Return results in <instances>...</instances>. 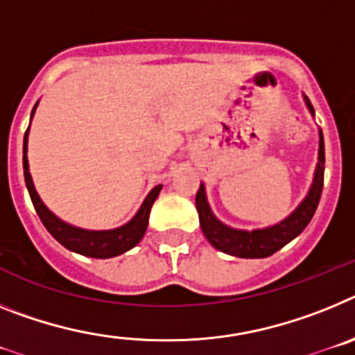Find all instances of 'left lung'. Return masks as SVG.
<instances>
[{
  "mask_svg": "<svg viewBox=\"0 0 355 355\" xmlns=\"http://www.w3.org/2000/svg\"><path fill=\"white\" fill-rule=\"evenodd\" d=\"M307 110L314 118V109L309 98L304 94ZM318 162L314 169L313 184L307 191L306 198L298 203V207L286 216L284 220L275 225L264 227V229L243 230L234 229L220 221L212 212L211 205L207 202V193H205V184H200V189L196 193V211H198L200 227H202L203 236L214 246L216 250L223 254L234 255V257L243 259H263L275 254L282 246L293 241L302 230L309 225L314 211L318 207L320 196L323 189V171H325V146H323V134L318 130Z\"/></svg>",
  "mask_w": 355,
  "mask_h": 355,
  "instance_id": "left-lung-1",
  "label": "left lung"
}]
</instances>
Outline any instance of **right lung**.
<instances>
[{"label":"right lung","mask_w":355,"mask_h":355,"mask_svg":"<svg viewBox=\"0 0 355 355\" xmlns=\"http://www.w3.org/2000/svg\"><path fill=\"white\" fill-rule=\"evenodd\" d=\"M37 105L35 103L32 110V118L35 114ZM32 121V119H30ZM28 132L24 134L23 141V169H24V182H26V187H28L30 198H32L33 207H35L37 214L41 218L42 225H44L48 232L57 239L62 246H66L67 250L76 252L80 255H85V257H94V259H110L116 257V255H121L125 252H128L130 248H134L137 243L143 239L144 232H146L148 227V218H150V211H152L153 202L159 196L160 189H162V184L153 187L148 196L144 198L143 205L139 207V211L135 212L134 218H132L128 223L121 225L118 229H110V230H87V229H80V227H75V225L67 223V221L60 220L58 216H55L53 212L49 211L44 205V202L41 200L39 193L35 191V186H33L32 175H30V166H28Z\"/></svg>","instance_id":"add662e5"}]
</instances>
